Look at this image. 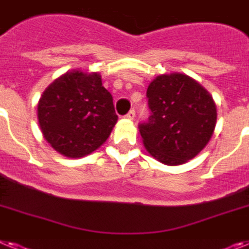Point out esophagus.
Returning a JSON list of instances; mask_svg holds the SVG:
<instances>
[{
	"instance_id": "obj_1",
	"label": "esophagus",
	"mask_w": 249,
	"mask_h": 249,
	"mask_svg": "<svg viewBox=\"0 0 249 249\" xmlns=\"http://www.w3.org/2000/svg\"><path fill=\"white\" fill-rule=\"evenodd\" d=\"M125 116H126V118H128V119H130V120H133V119L135 118V110H134V108H131L130 111H129L128 114L125 115Z\"/></svg>"
}]
</instances>
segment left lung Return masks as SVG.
Instances as JSON below:
<instances>
[{
	"instance_id": "1",
	"label": "left lung",
	"mask_w": 249,
	"mask_h": 249,
	"mask_svg": "<svg viewBox=\"0 0 249 249\" xmlns=\"http://www.w3.org/2000/svg\"><path fill=\"white\" fill-rule=\"evenodd\" d=\"M147 99L150 115L138 128L152 156L177 166L204 149L216 124V107L204 87L185 74H162L148 86Z\"/></svg>"
}]
</instances>
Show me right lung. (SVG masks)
<instances>
[{"instance_id": "obj_1", "label": "right lung", "mask_w": 249, "mask_h": 249, "mask_svg": "<svg viewBox=\"0 0 249 249\" xmlns=\"http://www.w3.org/2000/svg\"><path fill=\"white\" fill-rule=\"evenodd\" d=\"M37 119L44 138L54 149L78 158L105 143L118 115L100 74L73 71L44 91L37 104Z\"/></svg>"}]
</instances>
